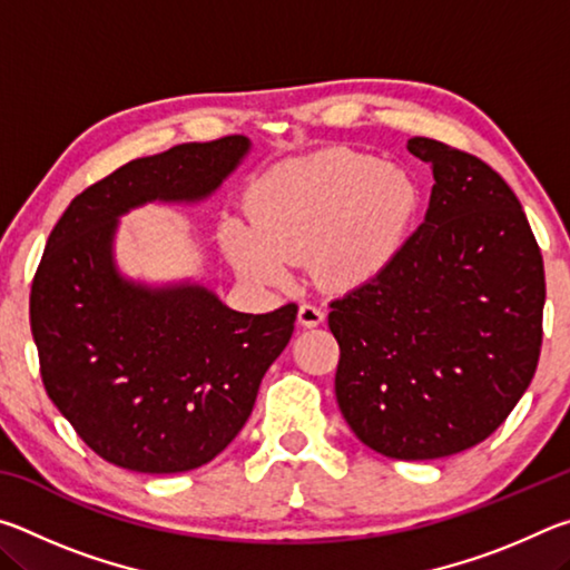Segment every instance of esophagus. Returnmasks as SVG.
Instances as JSON below:
<instances>
[{
    "label": "esophagus",
    "instance_id": "obj_1",
    "mask_svg": "<svg viewBox=\"0 0 570 570\" xmlns=\"http://www.w3.org/2000/svg\"><path fill=\"white\" fill-rule=\"evenodd\" d=\"M324 316H326V312L320 304L304 302L302 306H298V324L308 326V330H312V326H320L324 322Z\"/></svg>",
    "mask_w": 570,
    "mask_h": 570
}]
</instances>
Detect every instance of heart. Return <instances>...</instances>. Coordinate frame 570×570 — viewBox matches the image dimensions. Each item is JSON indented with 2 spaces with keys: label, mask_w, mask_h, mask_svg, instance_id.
<instances>
[{
  "label": "heart",
  "mask_w": 570,
  "mask_h": 570,
  "mask_svg": "<svg viewBox=\"0 0 570 570\" xmlns=\"http://www.w3.org/2000/svg\"><path fill=\"white\" fill-rule=\"evenodd\" d=\"M417 206L407 173L352 150H322L266 170L246 193L248 228L228 220L220 240L240 274L284 284L308 256L316 282L354 288L397 256Z\"/></svg>",
  "instance_id": "heart-1"
}]
</instances>
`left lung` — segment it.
Returning a JSON list of instances; mask_svg holds the SVG:
<instances>
[{"instance_id": "1", "label": "left lung", "mask_w": 570, "mask_h": 570, "mask_svg": "<svg viewBox=\"0 0 570 570\" xmlns=\"http://www.w3.org/2000/svg\"><path fill=\"white\" fill-rule=\"evenodd\" d=\"M432 163L428 216L390 266L330 304L336 402L366 448L438 460L478 445L533 380L546 274L525 210L472 153L407 140Z\"/></svg>"}]
</instances>
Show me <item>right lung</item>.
<instances>
[{
	"label": "right lung",
	"instance_id": "add662e5",
	"mask_svg": "<svg viewBox=\"0 0 570 570\" xmlns=\"http://www.w3.org/2000/svg\"><path fill=\"white\" fill-rule=\"evenodd\" d=\"M244 135L138 158L77 196L47 238L30 294L42 384L77 435L112 465L196 470L234 440L294 334V302L240 314L204 286L148 288L112 264L118 216L198 200L246 156Z\"/></svg>",
	"mask_w": 570,
	"mask_h": 570
}]
</instances>
